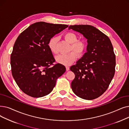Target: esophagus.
<instances>
[{
	"mask_svg": "<svg viewBox=\"0 0 129 129\" xmlns=\"http://www.w3.org/2000/svg\"><path fill=\"white\" fill-rule=\"evenodd\" d=\"M66 70L67 71H69V70H70V68H69V67L68 66H66Z\"/></svg>",
	"mask_w": 129,
	"mask_h": 129,
	"instance_id": "1",
	"label": "esophagus"
}]
</instances>
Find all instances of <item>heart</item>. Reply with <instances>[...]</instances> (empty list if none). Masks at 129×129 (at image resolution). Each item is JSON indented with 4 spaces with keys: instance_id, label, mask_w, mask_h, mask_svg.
<instances>
[{
    "instance_id": "heart-1",
    "label": "heart",
    "mask_w": 129,
    "mask_h": 129,
    "mask_svg": "<svg viewBox=\"0 0 129 129\" xmlns=\"http://www.w3.org/2000/svg\"><path fill=\"white\" fill-rule=\"evenodd\" d=\"M65 40L71 44L70 51L73 50L78 55L81 56L84 52L86 49V44L84 41L77 40V37L74 33L68 32L65 34L64 35ZM58 38L57 37H53L48 42V46L51 51L56 54L58 53L57 48ZM74 52H70L68 53L61 54L56 58V60L58 63L63 64L64 65H70L75 60L76 58V54Z\"/></svg>"
}]
</instances>
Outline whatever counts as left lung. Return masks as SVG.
I'll use <instances>...</instances> for the list:
<instances>
[{
  "label": "left lung",
  "mask_w": 129,
  "mask_h": 129,
  "mask_svg": "<svg viewBox=\"0 0 129 129\" xmlns=\"http://www.w3.org/2000/svg\"><path fill=\"white\" fill-rule=\"evenodd\" d=\"M86 40V52L70 70L75 77L71 83L72 91L78 97L91 100L103 94L114 77L115 56L109 38L94 26L71 25Z\"/></svg>",
  "instance_id": "left-lung-1"
}]
</instances>
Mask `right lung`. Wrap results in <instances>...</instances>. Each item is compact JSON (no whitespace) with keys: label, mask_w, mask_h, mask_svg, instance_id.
<instances>
[{"label":"right lung","mask_w":129,"mask_h":129,"mask_svg":"<svg viewBox=\"0 0 129 129\" xmlns=\"http://www.w3.org/2000/svg\"><path fill=\"white\" fill-rule=\"evenodd\" d=\"M68 26L37 22L17 38L10 57L12 73L18 87L28 95H47L53 91L57 78L65 73L63 65L53 64L55 60L48 42Z\"/></svg>","instance_id":"obj_1"}]
</instances>
